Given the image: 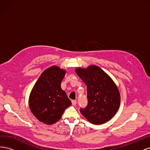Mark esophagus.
Masks as SVG:
<instances>
[{
  "label": "esophagus",
  "instance_id": "34e87169",
  "mask_svg": "<svg viewBox=\"0 0 150 150\" xmlns=\"http://www.w3.org/2000/svg\"><path fill=\"white\" fill-rule=\"evenodd\" d=\"M76 103H77L76 100H72V105L75 106L76 104Z\"/></svg>",
  "mask_w": 150,
  "mask_h": 150
}]
</instances>
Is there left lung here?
Wrapping results in <instances>:
<instances>
[{
	"instance_id": "obj_1",
	"label": "left lung",
	"mask_w": 150,
	"mask_h": 150,
	"mask_svg": "<svg viewBox=\"0 0 150 150\" xmlns=\"http://www.w3.org/2000/svg\"><path fill=\"white\" fill-rule=\"evenodd\" d=\"M76 74L87 86L88 106L80 112L94 125H101L110 121L120 108V93L110 76L100 67L91 65L78 67Z\"/></svg>"
}]
</instances>
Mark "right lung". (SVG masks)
Segmentation results:
<instances>
[{
	"label": "right lung",
	"mask_w": 150,
	"mask_h": 150,
	"mask_svg": "<svg viewBox=\"0 0 150 150\" xmlns=\"http://www.w3.org/2000/svg\"><path fill=\"white\" fill-rule=\"evenodd\" d=\"M66 70L52 66L43 71L32 89L29 98L30 110L40 122L52 125L60 120L65 109L71 105L61 84Z\"/></svg>",
	"instance_id": "obj_1"
}]
</instances>
